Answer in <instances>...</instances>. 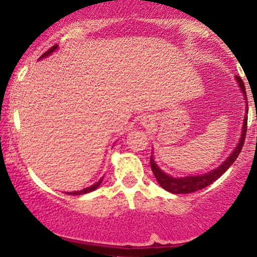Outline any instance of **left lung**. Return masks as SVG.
Listing matches in <instances>:
<instances>
[{
	"label": "left lung",
	"mask_w": 257,
	"mask_h": 257,
	"mask_svg": "<svg viewBox=\"0 0 257 257\" xmlns=\"http://www.w3.org/2000/svg\"><path fill=\"white\" fill-rule=\"evenodd\" d=\"M236 80L237 82H238L239 87H241L242 93L244 95V100H247L246 99V88H244L243 81H242L241 77H238V76H236ZM246 112H248V109H246ZM246 131H247V116H244L243 125H242L241 132V138H239L238 145L234 148L233 152L231 153V156H229L226 161L223 162L218 169L213 170V171L208 172V174L200 175V176L172 177L170 176V175L165 174V172L156 165V162L153 161V158L151 157V169H152V172L153 175H155L156 180H157L158 184H160L165 190L170 191V193L172 194H189L207 188L208 185L214 183L215 180L219 179V177L228 170V167L236 161V158L238 157L239 152H241L242 147H243L244 138H246Z\"/></svg>",
	"instance_id": "1"
}]
</instances>
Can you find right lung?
Masks as SVG:
<instances>
[{
	"instance_id": "obj_1",
	"label": "right lung",
	"mask_w": 257,
	"mask_h": 257,
	"mask_svg": "<svg viewBox=\"0 0 257 257\" xmlns=\"http://www.w3.org/2000/svg\"><path fill=\"white\" fill-rule=\"evenodd\" d=\"M57 48H58V45H53V47L50 48L49 50H47V52H45L44 54H43V56L40 57V59L44 58V57H48V56H49V54H52V53L54 52V50H56ZM101 183H102V179H100L99 181H97V183L93 184V185H92V186H90V188H86V189H83V190H80V191H73V193H67V194H68V195H81V194L90 193V191H93V190H95V189L99 188L100 184H101Z\"/></svg>"
}]
</instances>
